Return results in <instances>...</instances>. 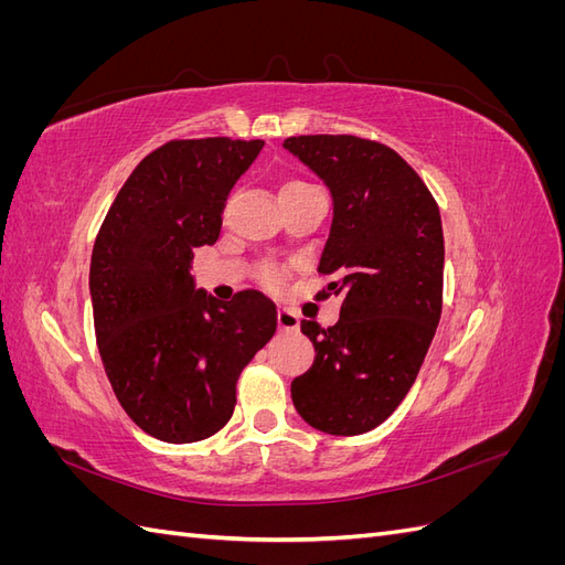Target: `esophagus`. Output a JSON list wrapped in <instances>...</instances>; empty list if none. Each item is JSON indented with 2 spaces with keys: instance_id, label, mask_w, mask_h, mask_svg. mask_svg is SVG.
<instances>
[{
  "instance_id": "esophagus-1",
  "label": "esophagus",
  "mask_w": 565,
  "mask_h": 565,
  "mask_svg": "<svg viewBox=\"0 0 565 565\" xmlns=\"http://www.w3.org/2000/svg\"><path fill=\"white\" fill-rule=\"evenodd\" d=\"M278 324L280 330H289V332H297L299 330V316L289 309H280L278 311Z\"/></svg>"
}]
</instances>
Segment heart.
<instances>
[{
	"instance_id": "b5f03b06",
	"label": "heart",
	"mask_w": 565,
	"mask_h": 565,
	"mask_svg": "<svg viewBox=\"0 0 565 565\" xmlns=\"http://www.w3.org/2000/svg\"><path fill=\"white\" fill-rule=\"evenodd\" d=\"M306 185H309L306 181L289 179V181H285V183H282V188H280V195L301 191V188H306ZM259 278H262V282H264L266 287H278V285H282V280H285V268H282V266H278V264H264V266L259 268Z\"/></svg>"
}]
</instances>
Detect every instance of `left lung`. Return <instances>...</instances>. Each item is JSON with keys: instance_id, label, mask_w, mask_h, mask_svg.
<instances>
[{"instance_id": "1", "label": "left lung", "mask_w": 565, "mask_h": 565, "mask_svg": "<svg viewBox=\"0 0 565 565\" xmlns=\"http://www.w3.org/2000/svg\"><path fill=\"white\" fill-rule=\"evenodd\" d=\"M330 185L334 218L318 270L341 297L339 320H301L316 361L292 382L313 429L358 436L391 417L415 384L443 311L438 204L396 150L361 136H289L282 143Z\"/></svg>"}]
</instances>
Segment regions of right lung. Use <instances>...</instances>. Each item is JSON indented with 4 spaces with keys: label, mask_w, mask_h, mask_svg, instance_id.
I'll list each match as a JSON object with an SVG mask.
<instances>
[{
    "label": "right lung",
    "mask_w": 565,
    "mask_h": 565,
    "mask_svg": "<svg viewBox=\"0 0 565 565\" xmlns=\"http://www.w3.org/2000/svg\"><path fill=\"white\" fill-rule=\"evenodd\" d=\"M264 141L174 139L119 188L92 252L100 361L119 405L152 438L198 443L224 429L243 370L278 330L256 289L216 301L193 289V249L214 245L233 183Z\"/></svg>",
    "instance_id": "add662e5"
}]
</instances>
